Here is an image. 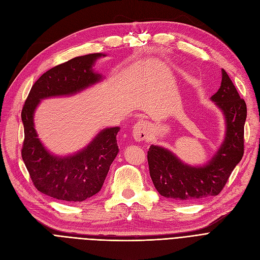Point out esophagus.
<instances>
[{
  "instance_id": "1",
  "label": "esophagus",
  "mask_w": 260,
  "mask_h": 260,
  "mask_svg": "<svg viewBox=\"0 0 260 260\" xmlns=\"http://www.w3.org/2000/svg\"><path fill=\"white\" fill-rule=\"evenodd\" d=\"M149 133H151V128H149L148 122L145 120H139L133 127V136L137 141L145 140Z\"/></svg>"
}]
</instances>
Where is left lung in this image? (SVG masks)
I'll return each mask as SVG.
<instances>
[{
	"mask_svg": "<svg viewBox=\"0 0 260 260\" xmlns=\"http://www.w3.org/2000/svg\"><path fill=\"white\" fill-rule=\"evenodd\" d=\"M221 75L220 88L211 100L224 116L225 136L221 146L207 165L192 167L183 163L168 148L159 145H151L148 148L149 175L163 197L192 202L217 196L243 156L247 105L224 70H221Z\"/></svg>",
	"mask_w": 260,
	"mask_h": 260,
	"instance_id": "left-lung-1",
	"label": "left lung"
}]
</instances>
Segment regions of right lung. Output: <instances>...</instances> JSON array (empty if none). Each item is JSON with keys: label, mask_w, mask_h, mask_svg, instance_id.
I'll return each mask as SVG.
<instances>
[{"label": "right lung", "mask_w": 260, "mask_h": 260, "mask_svg": "<svg viewBox=\"0 0 260 260\" xmlns=\"http://www.w3.org/2000/svg\"><path fill=\"white\" fill-rule=\"evenodd\" d=\"M101 57L105 54L90 53L52 67L36 81L23 106L22 158L37 189L49 197L81 202L95 195L119 152L116 136L120 127L102 129L87 146L65 157L50 154L35 129L34 115L41 100L75 94L103 79L92 70Z\"/></svg>", "instance_id": "right-lung-1"}]
</instances>
